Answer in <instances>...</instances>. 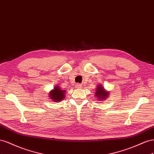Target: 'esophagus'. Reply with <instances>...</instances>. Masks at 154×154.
Wrapping results in <instances>:
<instances>
[{
  "label": "esophagus",
  "instance_id": "obj_1",
  "mask_svg": "<svg viewBox=\"0 0 154 154\" xmlns=\"http://www.w3.org/2000/svg\"><path fill=\"white\" fill-rule=\"evenodd\" d=\"M76 87L77 88H81V85H79V84H77Z\"/></svg>",
  "mask_w": 154,
  "mask_h": 154
}]
</instances>
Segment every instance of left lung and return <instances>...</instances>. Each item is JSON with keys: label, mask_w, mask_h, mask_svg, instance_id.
<instances>
[{"label": "left lung", "mask_w": 154, "mask_h": 154, "mask_svg": "<svg viewBox=\"0 0 154 154\" xmlns=\"http://www.w3.org/2000/svg\"><path fill=\"white\" fill-rule=\"evenodd\" d=\"M96 95L97 96V98L100 99V100H103L106 97H107V96H108L109 94L108 92L105 91L103 88L102 86H98L97 90H96Z\"/></svg>", "instance_id": "8db88e82"}]
</instances>
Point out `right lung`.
<instances>
[{
  "label": "right lung",
  "instance_id": "add662e5",
  "mask_svg": "<svg viewBox=\"0 0 154 154\" xmlns=\"http://www.w3.org/2000/svg\"><path fill=\"white\" fill-rule=\"evenodd\" d=\"M59 86H56L54 90L51 91L50 96L52 100H55L56 102H59L61 99H64V91Z\"/></svg>",
  "mask_w": 154,
  "mask_h": 154
}]
</instances>
